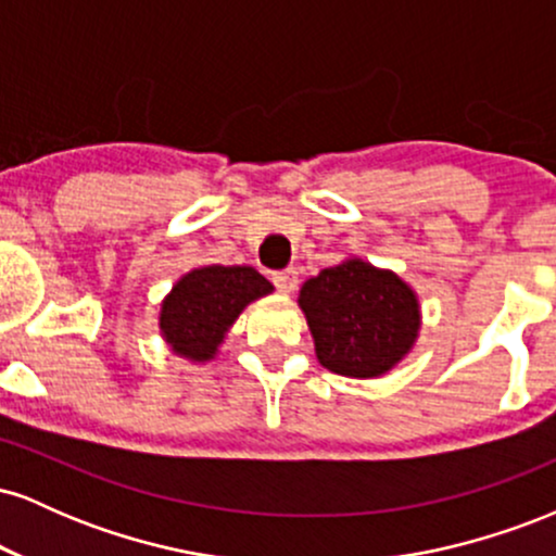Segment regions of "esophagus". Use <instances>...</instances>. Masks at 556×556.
<instances>
[{
    "mask_svg": "<svg viewBox=\"0 0 556 556\" xmlns=\"http://www.w3.org/2000/svg\"><path fill=\"white\" fill-rule=\"evenodd\" d=\"M271 279H274V285H277V290L282 292V295H290V292H295V287H298V271L295 269L277 271Z\"/></svg>",
    "mask_w": 556,
    "mask_h": 556,
    "instance_id": "1",
    "label": "esophagus"
}]
</instances>
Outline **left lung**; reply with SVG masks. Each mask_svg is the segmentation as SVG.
I'll use <instances>...</instances> for the list:
<instances>
[{
  "label": "left lung",
  "mask_w": 556,
  "mask_h": 556,
  "mask_svg": "<svg viewBox=\"0 0 556 556\" xmlns=\"http://www.w3.org/2000/svg\"><path fill=\"white\" fill-rule=\"evenodd\" d=\"M316 358L331 374L379 379L413 350L420 331L416 290L394 271L344 258L300 287Z\"/></svg>",
  "instance_id": "8db88e82"
}]
</instances>
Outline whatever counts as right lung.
<instances>
[{
  "label": "right lung",
  "instance_id": "1",
  "mask_svg": "<svg viewBox=\"0 0 556 556\" xmlns=\"http://www.w3.org/2000/svg\"><path fill=\"white\" fill-rule=\"evenodd\" d=\"M271 290L269 279L253 266H198L182 274L162 300L159 331L175 355L208 363L242 311Z\"/></svg>",
  "mask_w": 556,
  "mask_h": 556
}]
</instances>
